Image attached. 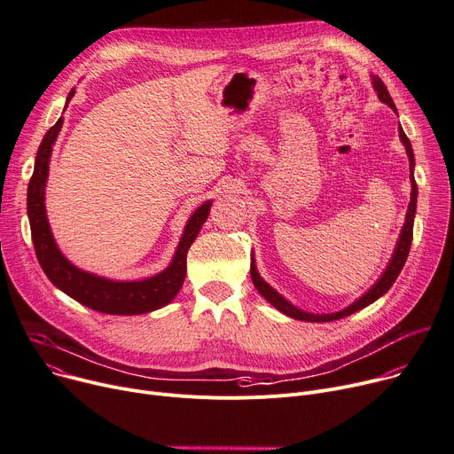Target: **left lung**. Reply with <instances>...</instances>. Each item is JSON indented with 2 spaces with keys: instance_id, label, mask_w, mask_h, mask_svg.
<instances>
[{
  "instance_id": "left-lung-1",
  "label": "left lung",
  "mask_w": 454,
  "mask_h": 454,
  "mask_svg": "<svg viewBox=\"0 0 454 454\" xmlns=\"http://www.w3.org/2000/svg\"><path fill=\"white\" fill-rule=\"evenodd\" d=\"M371 80H372V89L376 90L378 98L381 103H386V106H389L395 113H396V107H395V101L387 90V87L383 85V82L371 74ZM398 134H400V142L403 144L405 147V153H407V158H409V178H411V201H409V207H407V215H405V223L402 227V232L398 236V241H396V247L393 251V256L386 267V270L381 272V276L378 278V282L367 291L364 293L358 300H355L351 305H347L345 309L341 310H336V312H325V315H315V312H307V310H301L298 309L296 305H293L289 300H286L280 293H278L276 289H272L263 278L260 276L258 269H256V260H254V254H251V278H253V284L254 287L258 289V293L280 312H284L286 317H291L294 320H301V322H333V320H340V318H345L348 315H353V312L371 305L372 301H376L380 296L386 294L393 284L396 282V278L400 274V270L403 269L405 265V260L409 256V249H411V241H412V225H414V215H416V198H418V187H416V182H414V154H412V147H411V142L409 137L405 136L403 129L398 127Z\"/></svg>"
}]
</instances>
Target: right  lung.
<instances>
[{
	"label": "right lung",
	"instance_id": "add662e5",
	"mask_svg": "<svg viewBox=\"0 0 454 454\" xmlns=\"http://www.w3.org/2000/svg\"><path fill=\"white\" fill-rule=\"evenodd\" d=\"M74 92V89L68 92L67 106L68 101L73 99ZM61 125L63 118H59L56 125L51 127L43 136L42 145L36 154V161H34L32 178L27 189V215L30 222L32 243L34 249H36V256L43 272L59 291L74 298L82 305L94 309L98 312H106V315L134 317L165 307L174 300V296L180 293L184 286L187 272V251L196 239L208 213H211L213 201L208 200L201 203L192 213L184 229L176 253H174L170 263L161 272L144 278V280L120 282L82 270L80 267L68 262L59 251L58 243L52 236L45 208L49 161L52 154V145L61 130Z\"/></svg>",
	"mask_w": 454,
	"mask_h": 454
}]
</instances>
